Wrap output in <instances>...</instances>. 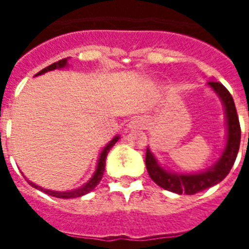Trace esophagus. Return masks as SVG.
Segmentation results:
<instances>
[{"label": "esophagus", "instance_id": "obj_1", "mask_svg": "<svg viewBox=\"0 0 249 249\" xmlns=\"http://www.w3.org/2000/svg\"><path fill=\"white\" fill-rule=\"evenodd\" d=\"M144 125H146V123H144V120L142 119V117H137V119H133L130 123H129L128 128L130 129V130H140V129H143Z\"/></svg>", "mask_w": 249, "mask_h": 249}]
</instances>
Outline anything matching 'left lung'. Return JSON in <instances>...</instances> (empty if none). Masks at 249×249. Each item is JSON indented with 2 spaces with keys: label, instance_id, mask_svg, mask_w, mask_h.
I'll return each mask as SVG.
<instances>
[{
  "label": "left lung",
  "instance_id": "obj_1",
  "mask_svg": "<svg viewBox=\"0 0 249 249\" xmlns=\"http://www.w3.org/2000/svg\"><path fill=\"white\" fill-rule=\"evenodd\" d=\"M207 86L211 88L213 93H216L217 97L220 98L225 111L226 143H225L224 151L221 154L220 159L212 166L201 172L176 173L169 169H165L159 163V160L156 159L155 155L150 151V148L147 147V151H146V168L152 181L155 182L156 185H159L161 189L172 191L178 195L181 194L194 195L220 183L232 168L238 151H239L240 125L231 94L229 93L228 89L222 84L217 81H209Z\"/></svg>",
  "mask_w": 249,
  "mask_h": 249
}]
</instances>
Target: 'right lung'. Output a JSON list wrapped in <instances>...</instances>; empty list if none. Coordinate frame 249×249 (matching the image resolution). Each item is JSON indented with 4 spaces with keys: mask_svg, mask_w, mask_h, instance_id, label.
<instances>
[{
    "mask_svg": "<svg viewBox=\"0 0 249 249\" xmlns=\"http://www.w3.org/2000/svg\"><path fill=\"white\" fill-rule=\"evenodd\" d=\"M68 67V58H64V59L59 60V62H56V63H53L50 64L49 67L44 68L42 71H40L37 73L36 76L38 75H44L46 72L49 71H54V70H62V68H66ZM120 136H116L113 137L112 140L109 141L108 143L106 144L103 150L101 151L99 154V158H98V161H97V168H95V172L93 173L91 178H90L89 181L84 183L83 186H80L77 189H73V190H68V191H54V190H48V189H44V187H41V186L36 185V183H33V182L28 181V183L32 187L35 189L40 190V191H44L45 194H48L50 196H55V197H60V199H73V197H80L83 196V195H86L90 191H93L95 189V186L101 182L102 177H103V173H105V168H106V158L108 155V151L111 148L113 147V144L116 143L117 141H119Z\"/></svg>",
    "mask_w": 249,
    "mask_h": 249,
    "instance_id": "1",
    "label": "right lung"
}]
</instances>
